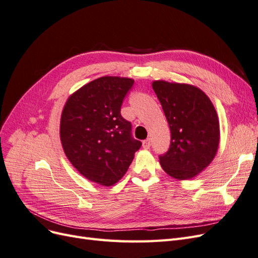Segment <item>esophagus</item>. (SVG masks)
Returning a JSON list of instances; mask_svg holds the SVG:
<instances>
[{"instance_id": "obj_1", "label": "esophagus", "mask_w": 258, "mask_h": 258, "mask_svg": "<svg viewBox=\"0 0 258 258\" xmlns=\"http://www.w3.org/2000/svg\"><path fill=\"white\" fill-rule=\"evenodd\" d=\"M142 146H143V148H145V150H148V148L151 147V140L150 139L144 140L143 143H142Z\"/></svg>"}]
</instances>
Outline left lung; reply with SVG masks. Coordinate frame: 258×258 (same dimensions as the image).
<instances>
[{"label": "left lung", "mask_w": 258, "mask_h": 258, "mask_svg": "<svg viewBox=\"0 0 258 258\" xmlns=\"http://www.w3.org/2000/svg\"><path fill=\"white\" fill-rule=\"evenodd\" d=\"M152 86L171 131L169 150L159 156L161 168L176 179L197 176L212 162L220 144L215 107L196 86L166 81Z\"/></svg>", "instance_id": "1"}]
</instances>
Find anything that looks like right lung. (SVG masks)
<instances>
[{"label":"right lung","instance_id":"1","mask_svg":"<svg viewBox=\"0 0 258 258\" xmlns=\"http://www.w3.org/2000/svg\"><path fill=\"white\" fill-rule=\"evenodd\" d=\"M135 81L103 76L69 97L61 114L60 140L73 167L91 182L112 186L127 172L142 143L131 137L120 107Z\"/></svg>","mask_w":258,"mask_h":258}]
</instances>
